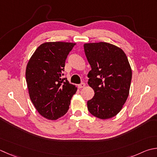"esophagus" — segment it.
Segmentation results:
<instances>
[{"label": "esophagus", "mask_w": 157, "mask_h": 157, "mask_svg": "<svg viewBox=\"0 0 157 157\" xmlns=\"http://www.w3.org/2000/svg\"><path fill=\"white\" fill-rule=\"evenodd\" d=\"M85 86H86L85 83H82V84L78 85V88H84V87Z\"/></svg>", "instance_id": "1"}]
</instances>
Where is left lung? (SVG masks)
Segmentation results:
<instances>
[{
    "instance_id": "left-lung-1",
    "label": "left lung",
    "mask_w": 157,
    "mask_h": 157,
    "mask_svg": "<svg viewBox=\"0 0 157 157\" xmlns=\"http://www.w3.org/2000/svg\"><path fill=\"white\" fill-rule=\"evenodd\" d=\"M84 48L92 69L88 84L94 91L87 102L88 109L98 118H111L121 112L129 94V62L121 48L109 43H88Z\"/></svg>"
}]
</instances>
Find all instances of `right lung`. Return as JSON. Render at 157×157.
Masks as SVG:
<instances>
[{
  "label": "right lung",
  "mask_w": 157,
  "mask_h": 157,
  "mask_svg": "<svg viewBox=\"0 0 157 157\" xmlns=\"http://www.w3.org/2000/svg\"><path fill=\"white\" fill-rule=\"evenodd\" d=\"M75 44L44 43L28 62L26 79L30 99L39 114L48 120L56 121L65 114L78 90L62 78L66 58Z\"/></svg>",
  "instance_id": "obj_1"
}]
</instances>
